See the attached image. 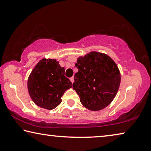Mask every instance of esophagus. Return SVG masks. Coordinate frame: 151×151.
I'll return each instance as SVG.
<instances>
[{
    "label": "esophagus",
    "instance_id": "34e87169",
    "mask_svg": "<svg viewBox=\"0 0 151 151\" xmlns=\"http://www.w3.org/2000/svg\"><path fill=\"white\" fill-rule=\"evenodd\" d=\"M70 81H71V83H73L74 81H75V78H74V76H72V77L70 78Z\"/></svg>",
    "mask_w": 151,
    "mask_h": 151
}]
</instances>
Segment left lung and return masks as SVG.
I'll return each instance as SVG.
<instances>
[{"mask_svg": "<svg viewBox=\"0 0 151 151\" xmlns=\"http://www.w3.org/2000/svg\"><path fill=\"white\" fill-rule=\"evenodd\" d=\"M75 66L73 88L82 104L90 111H101L116 96L121 83V73L115 62L104 53L92 51L79 57Z\"/></svg>", "mask_w": 151, "mask_h": 151, "instance_id": "1", "label": "left lung"}]
</instances>
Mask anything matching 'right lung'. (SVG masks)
<instances>
[{
	"instance_id": "add662e5",
	"label": "right lung",
	"mask_w": 151,
	"mask_h": 151,
	"mask_svg": "<svg viewBox=\"0 0 151 151\" xmlns=\"http://www.w3.org/2000/svg\"><path fill=\"white\" fill-rule=\"evenodd\" d=\"M65 76V68L56 59L42 58L28 78L27 87L32 101L41 108L52 110L60 104L65 92L72 87Z\"/></svg>"
}]
</instances>
